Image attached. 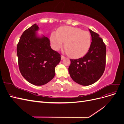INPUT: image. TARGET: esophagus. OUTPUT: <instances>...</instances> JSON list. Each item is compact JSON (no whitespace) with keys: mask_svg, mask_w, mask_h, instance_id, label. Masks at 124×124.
<instances>
[{"mask_svg":"<svg viewBox=\"0 0 124 124\" xmlns=\"http://www.w3.org/2000/svg\"><path fill=\"white\" fill-rule=\"evenodd\" d=\"M65 58V56H62V55H61V59H62V60L63 59H64Z\"/></svg>","mask_w":124,"mask_h":124,"instance_id":"1","label":"esophagus"}]
</instances>
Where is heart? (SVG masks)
I'll list each match as a JSON object with an SVG mask.
<instances>
[{
    "label": "heart",
    "instance_id": "heart-1",
    "mask_svg": "<svg viewBox=\"0 0 124 124\" xmlns=\"http://www.w3.org/2000/svg\"><path fill=\"white\" fill-rule=\"evenodd\" d=\"M50 41L55 51L62 48L63 43L66 53L71 57L78 58L87 53L91 44L89 32L76 27L65 26L59 28L56 33H51Z\"/></svg>",
    "mask_w": 124,
    "mask_h": 124
}]
</instances>
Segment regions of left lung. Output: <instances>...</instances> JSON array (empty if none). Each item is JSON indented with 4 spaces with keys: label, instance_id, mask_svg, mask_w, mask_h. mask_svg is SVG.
<instances>
[{
    "label": "left lung",
    "instance_id": "left-lung-1",
    "mask_svg": "<svg viewBox=\"0 0 124 124\" xmlns=\"http://www.w3.org/2000/svg\"><path fill=\"white\" fill-rule=\"evenodd\" d=\"M92 37L91 46L84 57L70 59L68 70L72 79L83 86L92 85L102 76L106 67V46L99 35L89 29Z\"/></svg>",
    "mask_w": 124,
    "mask_h": 124
}]
</instances>
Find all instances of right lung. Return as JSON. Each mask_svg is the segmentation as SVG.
Wrapping results in <instances>:
<instances>
[{
  "mask_svg": "<svg viewBox=\"0 0 124 124\" xmlns=\"http://www.w3.org/2000/svg\"><path fill=\"white\" fill-rule=\"evenodd\" d=\"M39 29L36 24L26 29L17 46L18 67L22 76L37 86L53 79L55 67L61 59V55L51 48L49 39L37 34Z\"/></svg>",
  "mask_w": 124,
  "mask_h": 124,
  "instance_id": "1",
  "label": "right lung"
}]
</instances>
